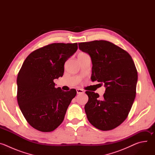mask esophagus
<instances>
[{"label": "esophagus", "instance_id": "34e87169", "mask_svg": "<svg viewBox=\"0 0 155 155\" xmlns=\"http://www.w3.org/2000/svg\"><path fill=\"white\" fill-rule=\"evenodd\" d=\"M77 94H83L84 93V91L81 89H77Z\"/></svg>", "mask_w": 155, "mask_h": 155}]
</instances>
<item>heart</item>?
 <instances>
[{"label":"heart","mask_w":155,"mask_h":155,"mask_svg":"<svg viewBox=\"0 0 155 155\" xmlns=\"http://www.w3.org/2000/svg\"><path fill=\"white\" fill-rule=\"evenodd\" d=\"M79 55H82V56H84V55H87L86 54H85V53H80L79 54Z\"/></svg>","instance_id":"heart-1"}]
</instances>
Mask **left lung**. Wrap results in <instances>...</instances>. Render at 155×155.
<instances>
[{
    "label": "left lung",
    "instance_id": "left-lung-1",
    "mask_svg": "<svg viewBox=\"0 0 155 155\" xmlns=\"http://www.w3.org/2000/svg\"><path fill=\"white\" fill-rule=\"evenodd\" d=\"M78 47L91 57V80L106 87L102 99L97 93L86 91L87 118L100 130H112L126 119L134 101L138 77L134 62L127 51L108 41L81 42Z\"/></svg>",
    "mask_w": 155,
    "mask_h": 155
}]
</instances>
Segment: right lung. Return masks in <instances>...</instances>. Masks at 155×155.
I'll list each match as a JSON object with an SVG mask.
<instances>
[{
  "mask_svg": "<svg viewBox=\"0 0 155 155\" xmlns=\"http://www.w3.org/2000/svg\"><path fill=\"white\" fill-rule=\"evenodd\" d=\"M78 49L77 43H54L32 52L17 77V101L28 123L41 132H51L63 121L75 89L64 91L54 80L62 77L64 64Z\"/></svg>",
  "mask_w": 155,
  "mask_h": 155,
  "instance_id": "1",
  "label": "right lung"
}]
</instances>
